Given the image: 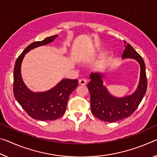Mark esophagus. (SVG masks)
I'll list each match as a JSON object with an SVG mask.
<instances>
[{
    "mask_svg": "<svg viewBox=\"0 0 157 157\" xmlns=\"http://www.w3.org/2000/svg\"><path fill=\"white\" fill-rule=\"evenodd\" d=\"M86 83V79L84 78H81L79 79V84H82V85H84Z\"/></svg>",
    "mask_w": 157,
    "mask_h": 157,
    "instance_id": "34e87169",
    "label": "esophagus"
}]
</instances>
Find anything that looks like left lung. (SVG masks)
I'll list each match as a JSON object with an SVG mask.
<instances>
[{
    "mask_svg": "<svg viewBox=\"0 0 157 157\" xmlns=\"http://www.w3.org/2000/svg\"><path fill=\"white\" fill-rule=\"evenodd\" d=\"M125 49L122 58L136 59L140 66V78L138 87L132 95L116 98L111 96L103 84L101 74L91 73L87 87L91 96L92 114L102 121L115 122L130 117L143 100L147 87L145 64L142 56L133 47L124 40Z\"/></svg>",
    "mask_w": 157,
    "mask_h": 157,
    "instance_id": "1",
    "label": "left lung"
}]
</instances>
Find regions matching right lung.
Segmentation results:
<instances>
[{"instance_id": "obj_1", "label": "right lung", "mask_w": 157, "mask_h": 157, "mask_svg": "<svg viewBox=\"0 0 157 157\" xmlns=\"http://www.w3.org/2000/svg\"><path fill=\"white\" fill-rule=\"evenodd\" d=\"M57 37H47L30 44L17 59L14 68L13 92L16 100L25 112L37 120H55L65 113L70 94L78 86V79H64L50 90L34 93L25 85L21 76V64L27 52L37 47L51 43Z\"/></svg>"}]
</instances>
